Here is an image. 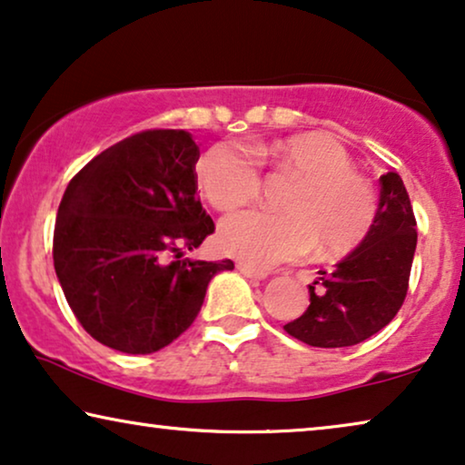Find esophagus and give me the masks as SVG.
Listing matches in <instances>:
<instances>
[{"instance_id":"obj_1","label":"esophagus","mask_w":465,"mask_h":465,"mask_svg":"<svg viewBox=\"0 0 465 465\" xmlns=\"http://www.w3.org/2000/svg\"><path fill=\"white\" fill-rule=\"evenodd\" d=\"M235 267H238V272L242 273V276H246V278H254V280H263L267 273L265 272H259V270H252L251 265H246V263H235Z\"/></svg>"}]
</instances>
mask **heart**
I'll list each match as a JSON object with an SVG mask.
<instances>
[{
  "label": "heart",
  "instance_id": "heart-1",
  "mask_svg": "<svg viewBox=\"0 0 465 465\" xmlns=\"http://www.w3.org/2000/svg\"><path fill=\"white\" fill-rule=\"evenodd\" d=\"M261 166L289 170L301 179L280 200V211H248L221 225V244L254 270L303 257H339L361 246L377 217V193L354 173L337 141L292 136L261 149L259 162L233 143H217L198 162V181L217 211L248 206L261 193Z\"/></svg>",
  "mask_w": 465,
  "mask_h": 465
}]
</instances>
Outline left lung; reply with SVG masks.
<instances>
[{
    "instance_id": "8db88e82",
    "label": "left lung",
    "mask_w": 465,
    "mask_h": 465,
    "mask_svg": "<svg viewBox=\"0 0 465 465\" xmlns=\"http://www.w3.org/2000/svg\"><path fill=\"white\" fill-rule=\"evenodd\" d=\"M372 230L332 272L310 284V307L284 324L291 337L313 348H348L388 326L404 303L417 246V221L398 173L379 176Z\"/></svg>"
}]
</instances>
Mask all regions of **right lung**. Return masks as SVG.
I'll list each match as a JSON object with an SVG mask.
<instances>
[{"label":"right lung","mask_w":465,"mask_h":465,"mask_svg":"<svg viewBox=\"0 0 465 465\" xmlns=\"http://www.w3.org/2000/svg\"><path fill=\"white\" fill-rule=\"evenodd\" d=\"M185 130H143L96 155L58 206L52 257L64 299L96 341L152 354L193 324L214 273L233 261H189L214 232L202 208Z\"/></svg>","instance_id":"right-lung-1"}]
</instances>
